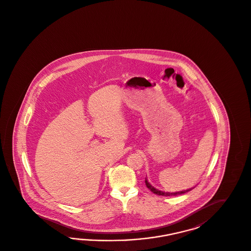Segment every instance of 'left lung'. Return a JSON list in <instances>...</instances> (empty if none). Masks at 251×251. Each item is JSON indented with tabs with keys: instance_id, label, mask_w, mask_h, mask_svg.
<instances>
[{
	"instance_id": "8db88e82",
	"label": "left lung",
	"mask_w": 251,
	"mask_h": 251,
	"mask_svg": "<svg viewBox=\"0 0 251 251\" xmlns=\"http://www.w3.org/2000/svg\"><path fill=\"white\" fill-rule=\"evenodd\" d=\"M146 184H147V187L149 189V190L151 191V192H153L154 194H156L157 196H162V197H171V196H179V195H182V194H185V193H187V192H189V191L192 190L193 188H190V189H187V190H182L179 191V192H173V193H170V192H163V191L158 190V189H156L155 188L154 186H152L149 182L147 181V178H146Z\"/></svg>"
}]
</instances>
